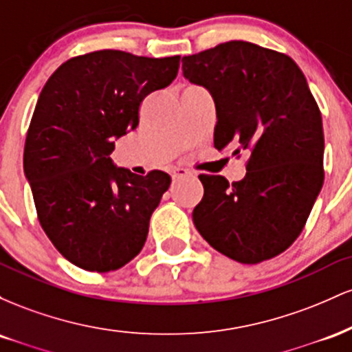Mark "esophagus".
<instances>
[{
  "label": "esophagus",
  "mask_w": 352,
  "mask_h": 352,
  "mask_svg": "<svg viewBox=\"0 0 352 352\" xmlns=\"http://www.w3.org/2000/svg\"><path fill=\"white\" fill-rule=\"evenodd\" d=\"M185 175H190V172L187 170V168H184V167L172 168V179L173 180H179V179H182V177H185Z\"/></svg>",
  "instance_id": "esophagus-1"
}]
</instances>
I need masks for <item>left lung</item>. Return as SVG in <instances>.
<instances>
[{
  "instance_id": "left-lung-1",
  "label": "left lung",
  "mask_w": 352,
  "mask_h": 352,
  "mask_svg": "<svg viewBox=\"0 0 352 352\" xmlns=\"http://www.w3.org/2000/svg\"><path fill=\"white\" fill-rule=\"evenodd\" d=\"M182 71L212 94L218 151L250 153L240 182L199 175L193 223L232 260H270L300 235L324 180L321 112L305 74L289 56L246 41L185 56Z\"/></svg>"
}]
</instances>
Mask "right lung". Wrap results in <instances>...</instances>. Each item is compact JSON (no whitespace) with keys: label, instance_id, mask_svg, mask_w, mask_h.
Instances as JSON below:
<instances>
[{"label":"right lung","instance_id":"1","mask_svg":"<svg viewBox=\"0 0 352 352\" xmlns=\"http://www.w3.org/2000/svg\"><path fill=\"white\" fill-rule=\"evenodd\" d=\"M180 56L104 50L60 64L44 84L26 145L24 175L39 223L66 260L87 272L122 268L140 253L170 175L117 167L116 142L139 124L145 96L167 87Z\"/></svg>","mask_w":352,"mask_h":352}]
</instances>
